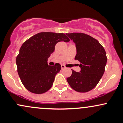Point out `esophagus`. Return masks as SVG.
<instances>
[{
  "instance_id": "34e87169",
  "label": "esophagus",
  "mask_w": 123,
  "mask_h": 123,
  "mask_svg": "<svg viewBox=\"0 0 123 123\" xmlns=\"http://www.w3.org/2000/svg\"><path fill=\"white\" fill-rule=\"evenodd\" d=\"M61 67H62V70L64 69V68H66L65 66H64V64H62V65H61Z\"/></svg>"
}]
</instances>
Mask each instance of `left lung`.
Instances as JSON below:
<instances>
[{
  "instance_id": "1",
  "label": "left lung",
  "mask_w": 123,
  "mask_h": 123,
  "mask_svg": "<svg viewBox=\"0 0 123 123\" xmlns=\"http://www.w3.org/2000/svg\"><path fill=\"white\" fill-rule=\"evenodd\" d=\"M75 43V59L80 62L81 70H72L67 81L73 89L80 93L90 91L97 86L104 73L107 63L106 53L98 40L90 36L81 33H66Z\"/></svg>"
}]
</instances>
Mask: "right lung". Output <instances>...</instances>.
I'll use <instances>...</instances> for the list:
<instances>
[{"label": "right lung", "instance_id": "1", "mask_svg": "<svg viewBox=\"0 0 123 123\" xmlns=\"http://www.w3.org/2000/svg\"><path fill=\"white\" fill-rule=\"evenodd\" d=\"M64 33L41 32L22 44L16 57L18 72L22 83L33 93L42 94L51 87L55 76L61 70L56 63L49 66L47 59L59 42H69Z\"/></svg>", "mask_w": 123, "mask_h": 123}]
</instances>
